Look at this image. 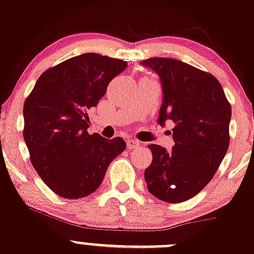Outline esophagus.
Instances as JSON below:
<instances>
[{
    "label": "esophagus",
    "instance_id": "esophagus-1",
    "mask_svg": "<svg viewBox=\"0 0 254 254\" xmlns=\"http://www.w3.org/2000/svg\"><path fill=\"white\" fill-rule=\"evenodd\" d=\"M127 148L129 149H134V148H138L141 146V143L138 142V141H136V140H127Z\"/></svg>",
    "mask_w": 254,
    "mask_h": 254
}]
</instances>
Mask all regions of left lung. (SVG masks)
I'll use <instances>...</instances> for the list:
<instances>
[{
  "mask_svg": "<svg viewBox=\"0 0 254 254\" xmlns=\"http://www.w3.org/2000/svg\"><path fill=\"white\" fill-rule=\"evenodd\" d=\"M141 64L158 74L163 103L158 123L174 124L172 152L148 145L152 163L145 170L148 191L168 203L199 193L214 176L230 142L231 106L220 82L207 71L173 58Z\"/></svg>",
  "mask_w": 254,
  "mask_h": 254,
  "instance_id": "left-lung-1",
  "label": "left lung"
}]
</instances>
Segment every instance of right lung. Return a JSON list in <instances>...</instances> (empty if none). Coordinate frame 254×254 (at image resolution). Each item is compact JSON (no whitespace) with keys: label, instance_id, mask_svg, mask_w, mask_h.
<instances>
[{"label":"right lung","instance_id":"right-lung-1","mask_svg":"<svg viewBox=\"0 0 254 254\" xmlns=\"http://www.w3.org/2000/svg\"><path fill=\"white\" fill-rule=\"evenodd\" d=\"M125 61L84 53L47 69L24 102L23 136L30 161L58 196L82 198L100 188L111 162L127 143L90 135L87 112L98 105Z\"/></svg>","mask_w":254,"mask_h":254}]
</instances>
